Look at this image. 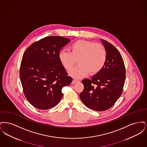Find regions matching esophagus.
<instances>
[{"label": "esophagus", "instance_id": "esophagus-1", "mask_svg": "<svg viewBox=\"0 0 147 147\" xmlns=\"http://www.w3.org/2000/svg\"><path fill=\"white\" fill-rule=\"evenodd\" d=\"M79 80H77V79H73V81H72V84H74V83H76V82H78Z\"/></svg>", "mask_w": 147, "mask_h": 147}]
</instances>
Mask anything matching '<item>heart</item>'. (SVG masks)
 Instances as JSON below:
<instances>
[{
	"label": "heart",
	"instance_id": "1",
	"mask_svg": "<svg viewBox=\"0 0 147 147\" xmlns=\"http://www.w3.org/2000/svg\"><path fill=\"white\" fill-rule=\"evenodd\" d=\"M69 52L62 51L59 59L63 67L70 70L77 60L78 65L69 71L71 76L79 78L88 73L94 75L102 69L106 61V52L99 43L83 40L72 43L69 47Z\"/></svg>",
	"mask_w": 147,
	"mask_h": 147
}]
</instances>
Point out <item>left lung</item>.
Listing matches in <instances>:
<instances>
[{"instance_id": "1", "label": "left lung", "mask_w": 147, "mask_h": 147, "mask_svg": "<svg viewBox=\"0 0 147 147\" xmlns=\"http://www.w3.org/2000/svg\"><path fill=\"white\" fill-rule=\"evenodd\" d=\"M106 52L105 65L91 79L82 80L84 90L80 98L84 105L97 111H103L113 106L123 91L126 69L119 51L112 44L101 39Z\"/></svg>"}]
</instances>
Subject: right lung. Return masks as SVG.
<instances>
[{
  "label": "right lung",
  "instance_id": "right-lung-1",
  "mask_svg": "<svg viewBox=\"0 0 147 147\" xmlns=\"http://www.w3.org/2000/svg\"><path fill=\"white\" fill-rule=\"evenodd\" d=\"M70 41L47 36L33 43L23 55L20 78L24 94L38 109L47 110L57 105L63 96L62 88L73 80L59 59L61 49Z\"/></svg>",
  "mask_w": 147,
  "mask_h": 147
}]
</instances>
